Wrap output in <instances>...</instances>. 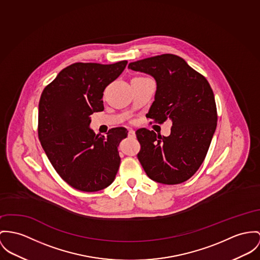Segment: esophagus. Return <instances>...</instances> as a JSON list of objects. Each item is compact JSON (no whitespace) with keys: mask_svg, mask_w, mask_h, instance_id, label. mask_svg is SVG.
Listing matches in <instances>:
<instances>
[{"mask_svg":"<svg viewBox=\"0 0 260 260\" xmlns=\"http://www.w3.org/2000/svg\"><path fill=\"white\" fill-rule=\"evenodd\" d=\"M127 135H128V138H131V139H134V138H136V132H135L134 129H128V133H127Z\"/></svg>","mask_w":260,"mask_h":260,"instance_id":"esophagus-1","label":"esophagus"}]
</instances>
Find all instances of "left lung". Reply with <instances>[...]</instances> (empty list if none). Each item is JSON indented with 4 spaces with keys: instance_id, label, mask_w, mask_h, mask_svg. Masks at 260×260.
I'll use <instances>...</instances> for the list:
<instances>
[{
    "instance_id": "1",
    "label": "left lung",
    "mask_w": 260,
    "mask_h": 260,
    "mask_svg": "<svg viewBox=\"0 0 260 260\" xmlns=\"http://www.w3.org/2000/svg\"><path fill=\"white\" fill-rule=\"evenodd\" d=\"M128 69L151 75L156 92L146 118L162 123L171 120V134L136 132L138 154L146 175L174 185L190 179L199 169L217 127V107L207 79L174 54H162L128 64Z\"/></svg>"
}]
</instances>
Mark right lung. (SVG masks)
Returning <instances> with one entry per match:
<instances>
[{"label": "right lung", "mask_w": 260, "mask_h": 260, "mask_svg": "<svg viewBox=\"0 0 260 260\" xmlns=\"http://www.w3.org/2000/svg\"><path fill=\"white\" fill-rule=\"evenodd\" d=\"M127 64L74 63L48 84L39 104V139L60 177L83 192L110 186L120 167L119 144L127 137L124 127L96 135L90 116L104 110L103 93Z\"/></svg>", "instance_id": "add662e5"}]
</instances>
